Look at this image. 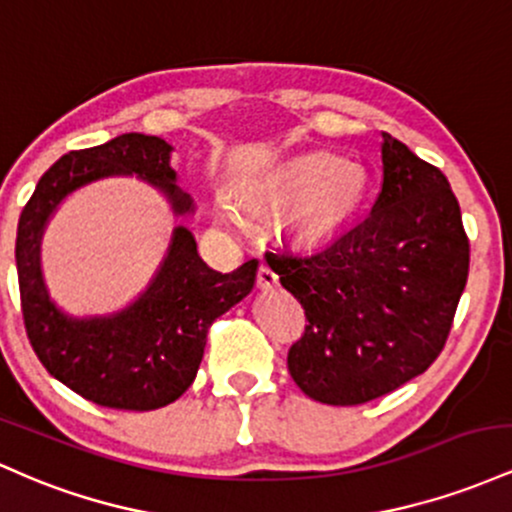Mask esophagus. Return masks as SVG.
Returning a JSON list of instances; mask_svg holds the SVG:
<instances>
[{
  "label": "esophagus",
  "instance_id": "obj_1",
  "mask_svg": "<svg viewBox=\"0 0 512 512\" xmlns=\"http://www.w3.org/2000/svg\"><path fill=\"white\" fill-rule=\"evenodd\" d=\"M256 283H258V287H261V290H273V287L278 285V273H275L271 266H266V263H261V268H258Z\"/></svg>",
  "mask_w": 512,
  "mask_h": 512
}]
</instances>
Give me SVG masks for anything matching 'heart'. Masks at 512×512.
Wrapping results in <instances>:
<instances>
[{"mask_svg": "<svg viewBox=\"0 0 512 512\" xmlns=\"http://www.w3.org/2000/svg\"><path fill=\"white\" fill-rule=\"evenodd\" d=\"M367 171L363 164L336 159L326 152H309L287 159L256 188L263 198L297 203V222L309 234H329L343 227L363 205L367 195ZM222 215L241 222V212L232 198L220 200Z\"/></svg>", "mask_w": 512, "mask_h": 512, "instance_id": "1", "label": "heart"}]
</instances>
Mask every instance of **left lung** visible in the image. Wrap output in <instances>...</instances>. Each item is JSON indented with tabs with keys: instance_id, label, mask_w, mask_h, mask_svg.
<instances>
[{
	"instance_id": "1",
	"label": "left lung",
	"mask_w": 512,
	"mask_h": 512,
	"mask_svg": "<svg viewBox=\"0 0 512 512\" xmlns=\"http://www.w3.org/2000/svg\"><path fill=\"white\" fill-rule=\"evenodd\" d=\"M382 191L317 246L266 251L309 324L287 370L309 399L355 406L438 358L467 285L469 239L445 174L382 132Z\"/></svg>"
}]
</instances>
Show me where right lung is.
I'll return each instance as SVG.
<instances>
[{
    "label": "right lung",
    "mask_w": 512,
    "mask_h": 512,
    "mask_svg": "<svg viewBox=\"0 0 512 512\" xmlns=\"http://www.w3.org/2000/svg\"><path fill=\"white\" fill-rule=\"evenodd\" d=\"M174 147L162 137L125 132L99 147L65 154L40 176L16 229V271L28 341L45 370L72 392L108 409L152 411L191 387L208 329L254 290L258 261L232 273L212 271L193 232L174 227L145 290L123 309L74 317L50 297L40 241L62 200L89 183L135 176L164 195L174 217L195 212L171 169Z\"/></svg>",
    "instance_id": "obj_1"
}]
</instances>
